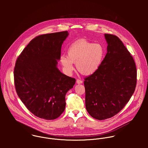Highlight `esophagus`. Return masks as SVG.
<instances>
[{"label":"esophagus","mask_w":148,"mask_h":148,"mask_svg":"<svg viewBox=\"0 0 148 148\" xmlns=\"http://www.w3.org/2000/svg\"><path fill=\"white\" fill-rule=\"evenodd\" d=\"M76 83L78 84H82V83H83V81L81 80H80V79H77V80H76Z\"/></svg>","instance_id":"obj_1"}]
</instances>
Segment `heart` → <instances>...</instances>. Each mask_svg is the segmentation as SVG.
Returning <instances> with one entry per match:
<instances>
[{
  "mask_svg": "<svg viewBox=\"0 0 148 148\" xmlns=\"http://www.w3.org/2000/svg\"><path fill=\"white\" fill-rule=\"evenodd\" d=\"M105 54L106 49L101 44L79 40L69 47L67 57H60V63L68 73L73 71V63H76L77 71L82 75L88 76L99 68Z\"/></svg>",
  "mask_w": 148,
  "mask_h": 148,
  "instance_id": "heart-1",
  "label": "heart"
}]
</instances>
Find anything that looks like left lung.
Instances as JSON below:
<instances>
[{
  "mask_svg": "<svg viewBox=\"0 0 148 148\" xmlns=\"http://www.w3.org/2000/svg\"><path fill=\"white\" fill-rule=\"evenodd\" d=\"M107 53L99 68L85 79V106L99 120L110 118L120 111L133 95L137 82L134 61L116 36L104 34Z\"/></svg>",
  "mask_w": 148,
  "mask_h": 148,
  "instance_id": "left-lung-1",
  "label": "left lung"
}]
</instances>
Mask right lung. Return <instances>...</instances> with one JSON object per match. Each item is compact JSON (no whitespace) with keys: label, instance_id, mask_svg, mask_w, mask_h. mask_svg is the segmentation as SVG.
<instances>
[{"label":"right lung","instance_id":"1","mask_svg":"<svg viewBox=\"0 0 148 148\" xmlns=\"http://www.w3.org/2000/svg\"><path fill=\"white\" fill-rule=\"evenodd\" d=\"M68 35L63 31L36 37L15 64L14 82L18 96L32 113L45 120H54L62 114L65 95L76 82L57 66L62 45Z\"/></svg>","mask_w":148,"mask_h":148}]
</instances>
